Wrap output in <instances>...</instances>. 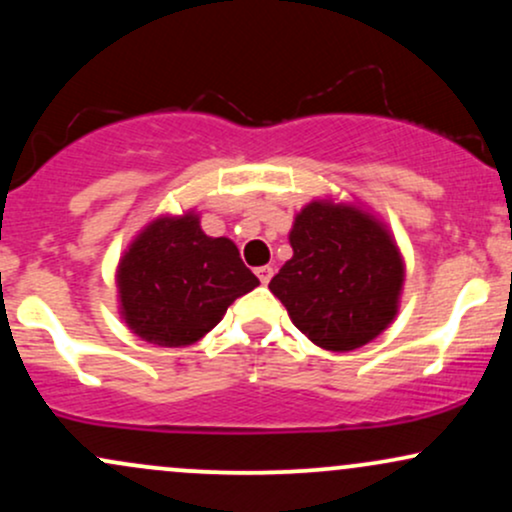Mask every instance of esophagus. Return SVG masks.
<instances>
[{"instance_id": "34e87169", "label": "esophagus", "mask_w": 512, "mask_h": 512, "mask_svg": "<svg viewBox=\"0 0 512 512\" xmlns=\"http://www.w3.org/2000/svg\"><path fill=\"white\" fill-rule=\"evenodd\" d=\"M255 274H257V279L262 281V284H269V279H272L274 269L269 267V264H264V267H257V269H255Z\"/></svg>"}]
</instances>
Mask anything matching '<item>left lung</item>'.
<instances>
[{"label":"left lung","instance_id":"8db88e82","mask_svg":"<svg viewBox=\"0 0 512 512\" xmlns=\"http://www.w3.org/2000/svg\"><path fill=\"white\" fill-rule=\"evenodd\" d=\"M293 257L269 281L293 325L327 351L373 342L397 317L404 260L395 236L358 202L313 199L293 219Z\"/></svg>","mask_w":512,"mask_h":512}]
</instances>
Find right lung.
Masks as SVG:
<instances>
[{
    "mask_svg": "<svg viewBox=\"0 0 512 512\" xmlns=\"http://www.w3.org/2000/svg\"><path fill=\"white\" fill-rule=\"evenodd\" d=\"M127 327L156 346H190L236 298L260 286L231 238H211L195 209L156 216L127 245L115 272Z\"/></svg>",
    "mask_w": 512,
    "mask_h": 512,
    "instance_id": "add662e5",
    "label": "right lung"
}]
</instances>
